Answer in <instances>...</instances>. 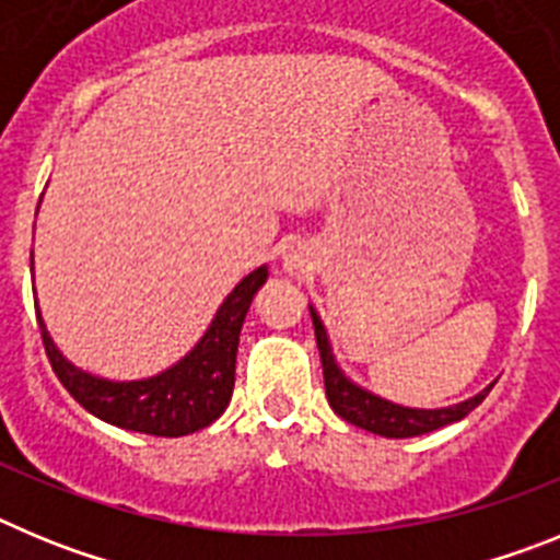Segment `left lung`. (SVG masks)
Here are the masks:
<instances>
[{
    "instance_id": "1",
    "label": "left lung",
    "mask_w": 560,
    "mask_h": 560,
    "mask_svg": "<svg viewBox=\"0 0 560 560\" xmlns=\"http://www.w3.org/2000/svg\"><path fill=\"white\" fill-rule=\"evenodd\" d=\"M311 319H314V334H316V348H319V359H323V375H325V395L330 400V409H334L339 418H345L348 423L359 429H368V432L381 434V438H418V434L434 432L440 427H448L454 420H463L465 415L477 409L485 400V395L491 393V387L482 389L474 398L463 400L457 407L446 409H409L398 407V404H389V400L378 398V395H370L368 389L355 387L353 381L345 378L339 368H336L334 353H330L328 336H325L323 319L316 316V311L311 308Z\"/></svg>"
}]
</instances>
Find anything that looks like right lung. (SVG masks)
Returning a JSON list of instances; mask_svg holds the SVG:
<instances>
[{"label":"right lung","instance_id":"right-lung-1","mask_svg":"<svg viewBox=\"0 0 560 560\" xmlns=\"http://www.w3.org/2000/svg\"><path fill=\"white\" fill-rule=\"evenodd\" d=\"M266 277H269L266 266L244 277L226 296L207 328L205 339L190 350V355L153 378L120 384V381L81 373L58 353L36 308L44 350L67 393L95 418L106 420L112 427L128 429V432L153 434V438L192 434L210 427L230 404L232 387H235L237 336H241L252 296L266 283Z\"/></svg>","mask_w":560,"mask_h":560}]
</instances>
